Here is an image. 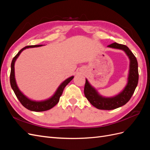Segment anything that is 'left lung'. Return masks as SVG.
<instances>
[{
    "label": "left lung",
    "instance_id": "left-lung-1",
    "mask_svg": "<svg viewBox=\"0 0 150 150\" xmlns=\"http://www.w3.org/2000/svg\"><path fill=\"white\" fill-rule=\"evenodd\" d=\"M108 46L123 50L129 57L130 66L128 84L124 90L117 96L112 98H103L98 94L94 88L89 84L88 80L86 79L84 93L86 98L94 107L99 110H111L125 105L129 101L138 85L139 74L137 58L128 47L125 45L116 42L112 43Z\"/></svg>",
    "mask_w": 150,
    "mask_h": 150
}]
</instances>
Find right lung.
<instances>
[{
    "instance_id": "obj_1",
    "label": "right lung",
    "mask_w": 150,
    "mask_h": 150,
    "mask_svg": "<svg viewBox=\"0 0 150 150\" xmlns=\"http://www.w3.org/2000/svg\"><path fill=\"white\" fill-rule=\"evenodd\" d=\"M41 46L42 45L28 46H25L24 48L21 49L19 52L16 54L15 57L13 58V59L12 61L11 71V74H10L11 86L13 91V92H14V93L16 94V97L18 99H19V101L22 104V105L24 106L25 108H27L29 110L33 111H37V112L49 110H50V109L53 108L55 105H56L57 103L59 102V101L60 97L61 96V95L63 92V90H64V88L66 87V85L69 83L74 78V76H72V77H70L69 78H68L66 80H65L64 82H63L60 85L59 87L58 88L57 90L56 91V92L55 94H54V96L51 98H50L49 99H47V100H46V101L36 102V101H31L28 98H26L24 95L20 91V90L19 89V88H18L16 84V79H15V75H14V63H15L16 59L18 57V56H19L21 52L23 51L24 49H25L26 48H29V47H39Z\"/></svg>"
}]
</instances>
